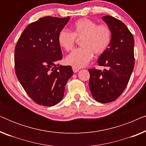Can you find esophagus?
I'll return each mask as SVG.
<instances>
[{
	"label": "esophagus",
	"instance_id": "1",
	"mask_svg": "<svg viewBox=\"0 0 146 146\" xmlns=\"http://www.w3.org/2000/svg\"><path fill=\"white\" fill-rule=\"evenodd\" d=\"M72 70H73L74 72L76 73V72H78V71L80 70V68H76V67L73 66V67H72Z\"/></svg>",
	"mask_w": 146,
	"mask_h": 146
}]
</instances>
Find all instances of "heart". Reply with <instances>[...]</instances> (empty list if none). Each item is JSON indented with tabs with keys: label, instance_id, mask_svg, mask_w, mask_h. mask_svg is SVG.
<instances>
[{
	"label": "heart",
	"instance_id": "1",
	"mask_svg": "<svg viewBox=\"0 0 146 146\" xmlns=\"http://www.w3.org/2000/svg\"><path fill=\"white\" fill-rule=\"evenodd\" d=\"M111 31L106 25H98L88 19H80L74 24L72 32L62 30L59 33L58 41L65 50L70 51L74 46L76 37L80 38L82 47L75 49L66 58L68 64L76 68L86 66L92 59L94 52H104L111 41Z\"/></svg>",
	"mask_w": 146,
	"mask_h": 146
}]
</instances>
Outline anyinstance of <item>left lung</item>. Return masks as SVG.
Wrapping results in <instances>:
<instances>
[{
    "label": "left lung",
    "instance_id": "left-lung-1",
    "mask_svg": "<svg viewBox=\"0 0 146 146\" xmlns=\"http://www.w3.org/2000/svg\"><path fill=\"white\" fill-rule=\"evenodd\" d=\"M102 19L111 31L108 48L98 59L104 71L89 70V87L92 97L101 103L116 100L126 88L134 67V39L127 27L119 20L105 16Z\"/></svg>",
    "mask_w": 146,
    "mask_h": 146
}]
</instances>
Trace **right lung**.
<instances>
[{
	"mask_svg": "<svg viewBox=\"0 0 146 146\" xmlns=\"http://www.w3.org/2000/svg\"><path fill=\"white\" fill-rule=\"evenodd\" d=\"M70 17H46L27 26L15 50V72L28 95L36 103L52 106L64 97L73 74L70 66L56 64L62 58L58 37Z\"/></svg>",
	"mask_w": 146,
	"mask_h": 146,
	"instance_id": "right-lung-1",
	"label": "right lung"
}]
</instances>
